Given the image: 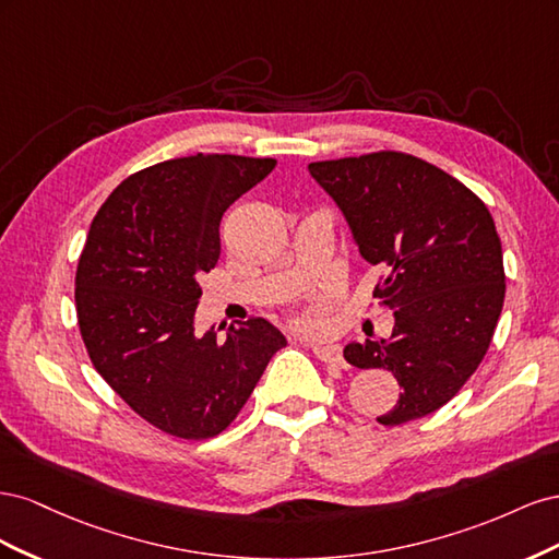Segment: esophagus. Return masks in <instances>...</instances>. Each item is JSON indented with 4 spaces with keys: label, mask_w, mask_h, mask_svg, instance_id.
<instances>
[{
    "label": "esophagus",
    "mask_w": 559,
    "mask_h": 559,
    "mask_svg": "<svg viewBox=\"0 0 559 559\" xmlns=\"http://www.w3.org/2000/svg\"><path fill=\"white\" fill-rule=\"evenodd\" d=\"M314 357L321 359L324 364H335V366H345V359H343V349L337 347L335 343H312L310 345Z\"/></svg>",
    "instance_id": "34e87169"
}]
</instances>
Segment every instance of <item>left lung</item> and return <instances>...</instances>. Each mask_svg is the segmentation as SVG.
Masks as SVG:
<instances>
[{
    "mask_svg": "<svg viewBox=\"0 0 559 559\" xmlns=\"http://www.w3.org/2000/svg\"><path fill=\"white\" fill-rule=\"evenodd\" d=\"M345 214L361 257L384 270L389 341L345 345L357 368L392 370L401 396L378 421L431 415L476 373L503 308L501 240L485 202L436 165L378 151L308 165Z\"/></svg>",
    "mask_w": 559,
    "mask_h": 559,
    "instance_id": "obj_1",
    "label": "left lung"
}]
</instances>
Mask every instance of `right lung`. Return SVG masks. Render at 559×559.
<instances>
[{
  "instance_id": "1",
  "label": "right lung",
  "mask_w": 559,
  "mask_h": 559,
  "mask_svg": "<svg viewBox=\"0 0 559 559\" xmlns=\"http://www.w3.org/2000/svg\"><path fill=\"white\" fill-rule=\"evenodd\" d=\"M275 165L230 154L151 165L116 186L81 251L76 317L95 370L148 425L186 441L222 433L286 345L261 317L226 337L193 326L224 212Z\"/></svg>"
}]
</instances>
